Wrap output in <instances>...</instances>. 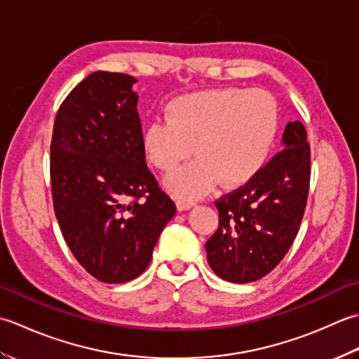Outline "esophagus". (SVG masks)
Masks as SVG:
<instances>
[{
    "label": "esophagus",
    "mask_w": 359,
    "mask_h": 359,
    "mask_svg": "<svg viewBox=\"0 0 359 359\" xmlns=\"http://www.w3.org/2000/svg\"><path fill=\"white\" fill-rule=\"evenodd\" d=\"M195 204L194 200H189V198H184V196H180V198L177 200V206L180 210H186L189 208H192Z\"/></svg>",
    "instance_id": "obj_1"
}]
</instances>
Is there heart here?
<instances>
[{
    "instance_id": "b5f03b06",
    "label": "heart",
    "mask_w": 359,
    "mask_h": 359,
    "mask_svg": "<svg viewBox=\"0 0 359 359\" xmlns=\"http://www.w3.org/2000/svg\"><path fill=\"white\" fill-rule=\"evenodd\" d=\"M277 105L263 90H209L175 99L167 119L145 127L142 147L150 163L172 173L195 149L198 156L175 175L170 187L184 198L206 192L218 180L237 186L259 172L276 136Z\"/></svg>"
}]
</instances>
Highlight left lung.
<instances>
[{"instance_id":"8db88e82","label":"left lung","mask_w":359,"mask_h":359,"mask_svg":"<svg viewBox=\"0 0 359 359\" xmlns=\"http://www.w3.org/2000/svg\"><path fill=\"white\" fill-rule=\"evenodd\" d=\"M311 151L302 122H290L283 149L232 192L215 200L218 228L206 243L214 273L255 282L279 265L294 241L309 198Z\"/></svg>"}]
</instances>
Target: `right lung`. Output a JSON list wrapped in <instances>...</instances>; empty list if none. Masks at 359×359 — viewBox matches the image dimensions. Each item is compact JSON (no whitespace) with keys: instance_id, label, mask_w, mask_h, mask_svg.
<instances>
[{"instance_id":"obj_1","label":"right lung","mask_w":359,"mask_h":359,"mask_svg":"<svg viewBox=\"0 0 359 359\" xmlns=\"http://www.w3.org/2000/svg\"><path fill=\"white\" fill-rule=\"evenodd\" d=\"M135 82L93 72L62 102L50 139L58 226L76 260L105 283L141 276L177 214L145 163Z\"/></svg>"}]
</instances>
